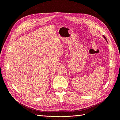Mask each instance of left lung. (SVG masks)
<instances>
[{"instance_id": "obj_1", "label": "left lung", "mask_w": 120, "mask_h": 120, "mask_svg": "<svg viewBox=\"0 0 120 120\" xmlns=\"http://www.w3.org/2000/svg\"><path fill=\"white\" fill-rule=\"evenodd\" d=\"M104 38H105V39H106V41H107V39H106V37H105V36H104Z\"/></svg>"}]
</instances>
